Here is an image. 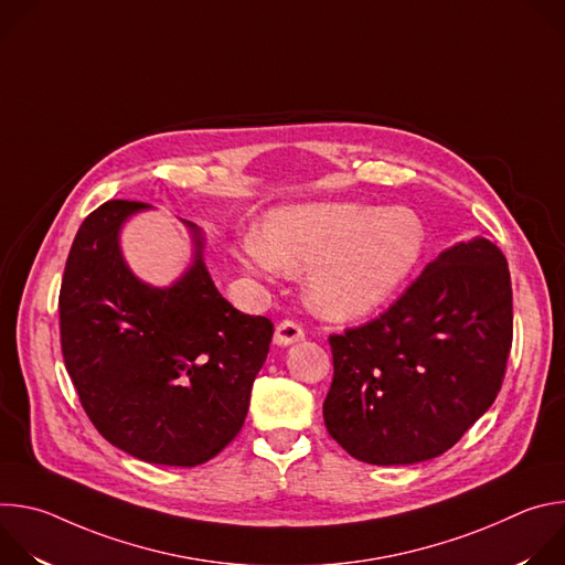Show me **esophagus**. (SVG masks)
<instances>
[{
    "mask_svg": "<svg viewBox=\"0 0 565 565\" xmlns=\"http://www.w3.org/2000/svg\"><path fill=\"white\" fill-rule=\"evenodd\" d=\"M299 340H303V329L297 324V321H292V319L279 321L277 329H275V344L288 347V344H295Z\"/></svg>",
    "mask_w": 565,
    "mask_h": 565,
    "instance_id": "34e87169",
    "label": "esophagus"
}]
</instances>
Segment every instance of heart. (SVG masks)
Returning <instances> with one entry per match:
<instances>
[{"label": "heart", "instance_id": "b5f03b06", "mask_svg": "<svg viewBox=\"0 0 565 565\" xmlns=\"http://www.w3.org/2000/svg\"><path fill=\"white\" fill-rule=\"evenodd\" d=\"M425 246V223L409 207L315 203L268 214L238 257L262 277L308 270L310 303L327 317L353 319L402 286Z\"/></svg>", "mask_w": 565, "mask_h": 565}]
</instances>
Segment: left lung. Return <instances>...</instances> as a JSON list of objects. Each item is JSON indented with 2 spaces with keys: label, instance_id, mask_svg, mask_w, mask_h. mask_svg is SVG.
I'll use <instances>...</instances> for the list:
<instances>
[{
  "label": "left lung",
  "instance_id": "left-lung-1",
  "mask_svg": "<svg viewBox=\"0 0 565 565\" xmlns=\"http://www.w3.org/2000/svg\"><path fill=\"white\" fill-rule=\"evenodd\" d=\"M512 319L508 262L492 241L440 253L380 317L329 335V434L369 465L445 454L497 399Z\"/></svg>",
  "mask_w": 565,
  "mask_h": 565
}]
</instances>
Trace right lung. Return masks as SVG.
Segmentation results:
<instances>
[{"mask_svg": "<svg viewBox=\"0 0 565 565\" xmlns=\"http://www.w3.org/2000/svg\"><path fill=\"white\" fill-rule=\"evenodd\" d=\"M149 205L107 201L79 225L60 288L64 366L94 427L153 465L194 467L244 427L273 321L236 310L196 257L170 288L134 277L120 225Z\"/></svg>", "mask_w": 565, "mask_h": 565, "instance_id": "right-lung-1", "label": "right lung"}]
</instances>
